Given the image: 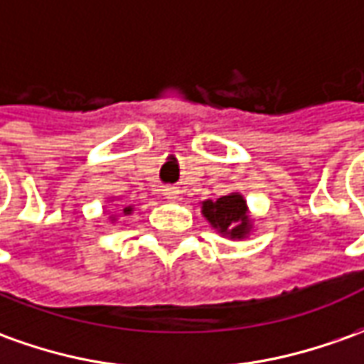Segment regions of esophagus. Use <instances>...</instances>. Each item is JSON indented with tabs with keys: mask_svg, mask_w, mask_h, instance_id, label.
I'll return each instance as SVG.
<instances>
[{
	"mask_svg": "<svg viewBox=\"0 0 364 364\" xmlns=\"http://www.w3.org/2000/svg\"><path fill=\"white\" fill-rule=\"evenodd\" d=\"M162 194L166 200H178V188H172V186H166L162 190Z\"/></svg>",
	"mask_w": 364,
	"mask_h": 364,
	"instance_id": "1",
	"label": "esophagus"
}]
</instances>
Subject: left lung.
Returning a JSON list of instances; mask_svg holds the SVG:
<instances>
[{"mask_svg": "<svg viewBox=\"0 0 364 364\" xmlns=\"http://www.w3.org/2000/svg\"><path fill=\"white\" fill-rule=\"evenodd\" d=\"M202 215L218 234L228 240H245L254 232L255 218L247 208L245 198L240 192H230L218 200L200 202Z\"/></svg>", "mask_w": 364, "mask_h": 364, "instance_id": "8db88e82", "label": "left lung"}]
</instances>
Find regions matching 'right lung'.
<instances>
[{
  "label": "right lung",
  "mask_w": 364,
  "mask_h": 364,
  "mask_svg": "<svg viewBox=\"0 0 364 364\" xmlns=\"http://www.w3.org/2000/svg\"><path fill=\"white\" fill-rule=\"evenodd\" d=\"M110 202H112V200H110ZM132 212H134V206L122 208V214H124V215H130V214H132ZM109 220H110V224H114V222H117V215H110Z\"/></svg>",
  "instance_id": "obj_1"
}]
</instances>
